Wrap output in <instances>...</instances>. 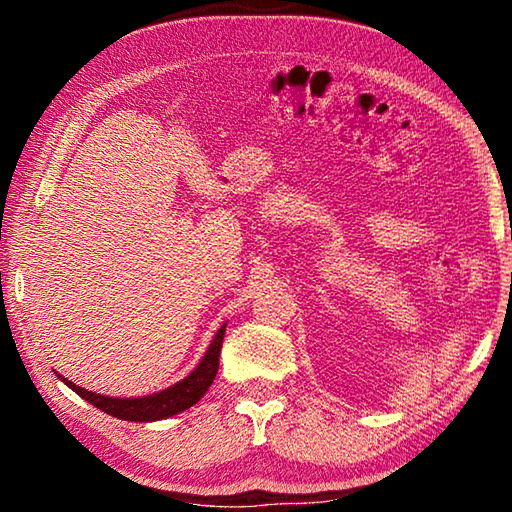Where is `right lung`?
<instances>
[{
  "instance_id": "add662e5",
  "label": "right lung",
  "mask_w": 512,
  "mask_h": 512,
  "mask_svg": "<svg viewBox=\"0 0 512 512\" xmlns=\"http://www.w3.org/2000/svg\"><path fill=\"white\" fill-rule=\"evenodd\" d=\"M223 334H225V323L219 327V332L214 334L210 348H207V352L203 354V359L198 361V366L189 372L185 379H180L178 384H173L153 395L108 397V395L85 391V388L76 386L74 381H69L63 375H58V379H63L76 395H81L85 402L94 404L103 413L112 415V418L128 420V422L164 420L180 411H187L189 406H194L198 400H201V397L207 393V388L212 386L216 372H219V354L223 345Z\"/></svg>"
}]
</instances>
